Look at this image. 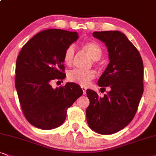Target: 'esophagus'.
<instances>
[{
    "mask_svg": "<svg viewBox=\"0 0 156 156\" xmlns=\"http://www.w3.org/2000/svg\"><path fill=\"white\" fill-rule=\"evenodd\" d=\"M81 88L83 90V94L85 95L86 94V88L84 87V86H81Z\"/></svg>",
    "mask_w": 156,
    "mask_h": 156,
    "instance_id": "esophagus-1",
    "label": "esophagus"
}]
</instances>
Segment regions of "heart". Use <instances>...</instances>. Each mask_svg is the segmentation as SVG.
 <instances>
[{
  "instance_id": "obj_1",
  "label": "heart",
  "mask_w": 156,
  "mask_h": 156,
  "mask_svg": "<svg viewBox=\"0 0 156 156\" xmlns=\"http://www.w3.org/2000/svg\"><path fill=\"white\" fill-rule=\"evenodd\" d=\"M82 49L93 60H98L102 55V50L100 45L94 41H88L82 44ZM75 56L74 47L70 45L65 51L63 61L66 66L70 67L73 63ZM96 77V73L93 70H81L75 69L68 72L67 78L69 81L76 83L80 86H86Z\"/></svg>"
}]
</instances>
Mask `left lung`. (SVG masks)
I'll return each instance as SVG.
<instances>
[{"instance_id": "8db88e82", "label": "left lung", "mask_w": 156, "mask_h": 156, "mask_svg": "<svg viewBox=\"0 0 156 156\" xmlns=\"http://www.w3.org/2000/svg\"><path fill=\"white\" fill-rule=\"evenodd\" d=\"M93 36L105 43L110 61L98 85L111 90L103 97L86 90L90 101L86 119L96 133L111 135L128 125L137 112L143 93V62L137 48L121 31H94Z\"/></svg>"}]
</instances>
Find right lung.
Instances as JSON below:
<instances>
[{"mask_svg": "<svg viewBox=\"0 0 156 156\" xmlns=\"http://www.w3.org/2000/svg\"><path fill=\"white\" fill-rule=\"evenodd\" d=\"M78 34L62 29L40 31L23 45L16 64L15 86L21 109L31 125L52 129L62 125L67 109L83 94L75 83L54 89L53 80L62 81L63 55Z\"/></svg>", "mask_w": 156, "mask_h": 156, "instance_id": "1", "label": "right lung"}]
</instances>
